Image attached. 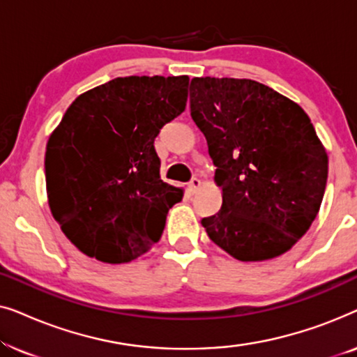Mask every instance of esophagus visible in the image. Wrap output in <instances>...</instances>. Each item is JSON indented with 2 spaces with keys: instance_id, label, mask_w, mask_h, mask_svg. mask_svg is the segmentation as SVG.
<instances>
[{
  "instance_id": "obj_1",
  "label": "esophagus",
  "mask_w": 357,
  "mask_h": 357,
  "mask_svg": "<svg viewBox=\"0 0 357 357\" xmlns=\"http://www.w3.org/2000/svg\"><path fill=\"white\" fill-rule=\"evenodd\" d=\"M199 185H202V180H199V178L193 177L192 180H190V183H188V190H190V193H195V192H197V190L199 188Z\"/></svg>"
}]
</instances>
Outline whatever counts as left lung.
<instances>
[{"label": "left lung", "instance_id": "1", "mask_svg": "<svg viewBox=\"0 0 357 357\" xmlns=\"http://www.w3.org/2000/svg\"><path fill=\"white\" fill-rule=\"evenodd\" d=\"M190 114L208 143L222 206L202 224L241 261L289 250L317 218L328 155L296 102L261 82L193 77Z\"/></svg>", "mask_w": 357, "mask_h": 357}]
</instances>
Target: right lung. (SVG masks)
<instances>
[{"mask_svg": "<svg viewBox=\"0 0 357 357\" xmlns=\"http://www.w3.org/2000/svg\"><path fill=\"white\" fill-rule=\"evenodd\" d=\"M188 81L115 77L77 97L48 138V204L87 257L126 263L162 236L183 192L160 180L154 139L185 110Z\"/></svg>", "mask_w": 357, "mask_h": 357, "instance_id": "1", "label": "right lung"}]
</instances>
